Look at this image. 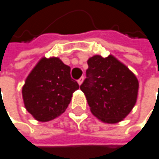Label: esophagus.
Returning <instances> with one entry per match:
<instances>
[{
    "mask_svg": "<svg viewBox=\"0 0 159 159\" xmlns=\"http://www.w3.org/2000/svg\"><path fill=\"white\" fill-rule=\"evenodd\" d=\"M77 82H78V84H79V85H82V83L84 82V76H82V77H81L80 79H79V80H78Z\"/></svg>",
    "mask_w": 159,
    "mask_h": 159,
    "instance_id": "obj_1",
    "label": "esophagus"
}]
</instances>
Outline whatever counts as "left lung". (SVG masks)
I'll return each instance as SVG.
<instances>
[{
	"label": "left lung",
	"instance_id": "8db88e82",
	"mask_svg": "<svg viewBox=\"0 0 159 159\" xmlns=\"http://www.w3.org/2000/svg\"><path fill=\"white\" fill-rule=\"evenodd\" d=\"M87 78L80 89L91 113L106 123L121 121L137 103L139 81L136 75L109 54L93 55L88 60Z\"/></svg>",
	"mask_w": 159,
	"mask_h": 159
}]
</instances>
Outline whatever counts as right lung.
Segmentation results:
<instances>
[{"label":"right lung","instance_id":"obj_1","mask_svg":"<svg viewBox=\"0 0 159 159\" xmlns=\"http://www.w3.org/2000/svg\"><path fill=\"white\" fill-rule=\"evenodd\" d=\"M78 89L68 65L58 57H42L22 87L24 107L37 120H52L65 112Z\"/></svg>","mask_w":159,"mask_h":159}]
</instances>
